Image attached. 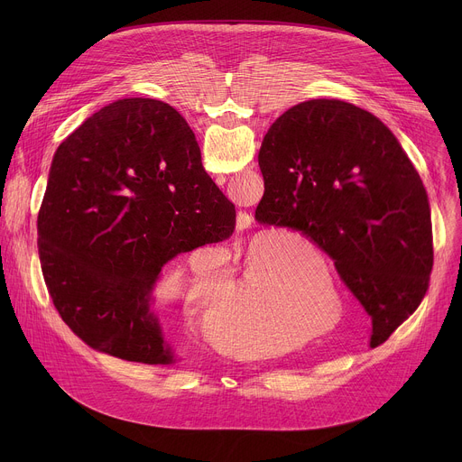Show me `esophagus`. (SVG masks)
<instances>
[{"mask_svg":"<svg viewBox=\"0 0 462 462\" xmlns=\"http://www.w3.org/2000/svg\"><path fill=\"white\" fill-rule=\"evenodd\" d=\"M252 216H248V214H239V217H237V232L239 234H243V232H248L250 230V226H252Z\"/></svg>","mask_w":462,"mask_h":462,"instance_id":"1","label":"esophagus"}]
</instances>
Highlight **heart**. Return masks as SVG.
<instances>
[{
    "mask_svg": "<svg viewBox=\"0 0 462 462\" xmlns=\"http://www.w3.org/2000/svg\"><path fill=\"white\" fill-rule=\"evenodd\" d=\"M287 245L289 241L283 237H269L263 241L255 252L254 261L248 263L241 276L232 274L228 278V287L236 292L243 305L269 312L276 303V292L273 285L267 282V278L257 269L259 263L267 259V265L273 267L274 274H278V280L285 289L282 312L287 314L294 325H305L316 319V316L321 312V287L328 296L327 303L331 309L338 305V296L331 283H316L309 278H298L296 273L291 271V255L287 254V250H283ZM189 294L208 310H219L225 301L223 292L212 285H193L189 289ZM285 316H280L282 327H285ZM259 344L263 347H269L274 346L276 340L265 337L259 340Z\"/></svg>",
    "mask_w": 462,
    "mask_h": 462,
    "instance_id": "obj_1",
    "label": "heart"
}]
</instances>
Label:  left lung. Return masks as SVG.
<instances>
[{"mask_svg":"<svg viewBox=\"0 0 462 462\" xmlns=\"http://www.w3.org/2000/svg\"><path fill=\"white\" fill-rule=\"evenodd\" d=\"M259 225L314 241L373 319L371 347L419 309L433 269L431 208L393 131L344 100H307L269 127L259 150Z\"/></svg>","mask_w":462,"mask_h":462,"instance_id":"1","label":"left lung"}]
</instances>
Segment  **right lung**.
<instances>
[{
    "mask_svg": "<svg viewBox=\"0 0 462 462\" xmlns=\"http://www.w3.org/2000/svg\"><path fill=\"white\" fill-rule=\"evenodd\" d=\"M236 207L201 162L188 122L153 98L116 100L65 139L38 214L51 300L91 349L171 364L150 292L180 252L228 239Z\"/></svg>",
    "mask_w": 462,
    "mask_h": 462,
    "instance_id": "add662e5",
    "label": "right lung"
}]
</instances>
